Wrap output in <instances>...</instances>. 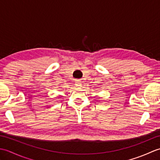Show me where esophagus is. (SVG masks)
Returning a JSON list of instances; mask_svg holds the SVG:
<instances>
[{
    "label": "esophagus",
    "instance_id": "obj_1",
    "mask_svg": "<svg viewBox=\"0 0 160 160\" xmlns=\"http://www.w3.org/2000/svg\"><path fill=\"white\" fill-rule=\"evenodd\" d=\"M76 87H81V85H82V82H81V81L77 80L76 82Z\"/></svg>",
    "mask_w": 160,
    "mask_h": 160
}]
</instances>
